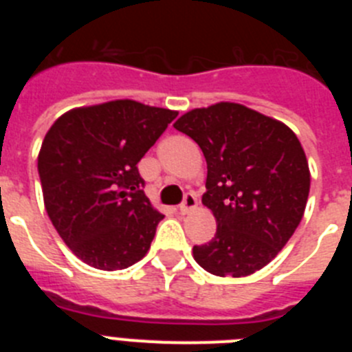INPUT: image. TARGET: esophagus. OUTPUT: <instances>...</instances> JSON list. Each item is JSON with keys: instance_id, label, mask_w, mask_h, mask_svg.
Wrapping results in <instances>:
<instances>
[{"instance_id": "34e87169", "label": "esophagus", "mask_w": 352, "mask_h": 352, "mask_svg": "<svg viewBox=\"0 0 352 352\" xmlns=\"http://www.w3.org/2000/svg\"><path fill=\"white\" fill-rule=\"evenodd\" d=\"M195 208H197V197H195L194 194H186L185 201H183V204L179 206V213L188 214V213H192Z\"/></svg>"}]
</instances>
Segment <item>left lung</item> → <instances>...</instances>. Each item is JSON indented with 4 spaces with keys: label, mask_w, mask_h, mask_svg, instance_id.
<instances>
[{
    "label": "left lung",
    "mask_w": 352,
    "mask_h": 352,
    "mask_svg": "<svg viewBox=\"0 0 352 352\" xmlns=\"http://www.w3.org/2000/svg\"><path fill=\"white\" fill-rule=\"evenodd\" d=\"M174 129L197 142L208 164L203 204L217 232L194 247L195 263L217 276L259 272L303 219L310 169L300 139L282 121L234 102L192 109Z\"/></svg>",
    "instance_id": "left-lung-1"
}]
</instances>
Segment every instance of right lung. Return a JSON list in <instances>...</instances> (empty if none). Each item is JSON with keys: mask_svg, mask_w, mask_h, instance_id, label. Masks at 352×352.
Masks as SVG:
<instances>
[{"mask_svg": "<svg viewBox=\"0 0 352 352\" xmlns=\"http://www.w3.org/2000/svg\"><path fill=\"white\" fill-rule=\"evenodd\" d=\"M176 116L123 98L70 109L45 133L43 204L67 247L91 268L125 270L148 254L164 214L141 190L138 164Z\"/></svg>", "mask_w": 352, "mask_h": 352, "instance_id": "1", "label": "right lung"}]
</instances>
